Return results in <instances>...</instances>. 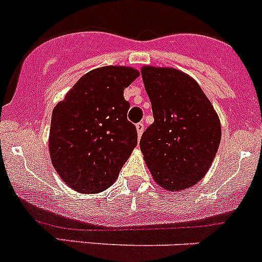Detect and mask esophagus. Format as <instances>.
<instances>
[{
	"instance_id": "1",
	"label": "esophagus",
	"mask_w": 262,
	"mask_h": 262,
	"mask_svg": "<svg viewBox=\"0 0 262 262\" xmlns=\"http://www.w3.org/2000/svg\"><path fill=\"white\" fill-rule=\"evenodd\" d=\"M144 128H145V124L143 123V122H140V123L136 124V131H138V136L140 138L141 134L144 133Z\"/></svg>"
}]
</instances>
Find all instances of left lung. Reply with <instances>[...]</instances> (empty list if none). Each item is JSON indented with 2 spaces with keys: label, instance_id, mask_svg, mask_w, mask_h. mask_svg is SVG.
Instances as JSON below:
<instances>
[{
  "label": "left lung",
  "instance_id": "left-lung-1",
  "mask_svg": "<svg viewBox=\"0 0 262 262\" xmlns=\"http://www.w3.org/2000/svg\"><path fill=\"white\" fill-rule=\"evenodd\" d=\"M155 122L140 149L156 183L183 191L210 169L221 143V123L209 98L191 76L171 67H141Z\"/></svg>",
  "mask_w": 262,
  "mask_h": 262
}]
</instances>
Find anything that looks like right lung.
I'll list each match as a JSON object with an SVG mask.
<instances>
[{"label": "right lung", "mask_w": 262, "mask_h": 262, "mask_svg": "<svg viewBox=\"0 0 262 262\" xmlns=\"http://www.w3.org/2000/svg\"><path fill=\"white\" fill-rule=\"evenodd\" d=\"M138 76L133 67H98L81 76L53 109L52 164L75 191L109 188L136 147L138 133L127 121L129 102L123 91Z\"/></svg>", "instance_id": "1"}]
</instances>
